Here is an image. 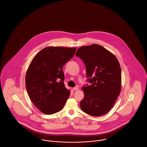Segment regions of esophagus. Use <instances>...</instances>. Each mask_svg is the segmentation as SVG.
Wrapping results in <instances>:
<instances>
[{"instance_id": "1", "label": "esophagus", "mask_w": 147, "mask_h": 147, "mask_svg": "<svg viewBox=\"0 0 147 147\" xmlns=\"http://www.w3.org/2000/svg\"><path fill=\"white\" fill-rule=\"evenodd\" d=\"M78 89V87H74V88H73V90H76H76H77Z\"/></svg>"}]
</instances>
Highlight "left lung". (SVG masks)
I'll use <instances>...</instances> for the list:
<instances>
[{
  "instance_id": "1",
  "label": "left lung",
  "mask_w": 147,
  "mask_h": 147,
  "mask_svg": "<svg viewBox=\"0 0 147 147\" xmlns=\"http://www.w3.org/2000/svg\"><path fill=\"white\" fill-rule=\"evenodd\" d=\"M76 56L85 63L90 85L83 87L82 110L91 116L107 114L114 106L121 90V68L117 57L97 44L80 47Z\"/></svg>"
}]
</instances>
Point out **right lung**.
<instances>
[{
	"mask_svg": "<svg viewBox=\"0 0 147 147\" xmlns=\"http://www.w3.org/2000/svg\"><path fill=\"white\" fill-rule=\"evenodd\" d=\"M76 49L48 47L37 53L30 63L26 77L27 91L33 103L45 114L61 111L69 97L62 67L73 57Z\"/></svg>",
	"mask_w": 147,
	"mask_h": 147,
	"instance_id": "obj_1",
	"label": "right lung"
}]
</instances>
